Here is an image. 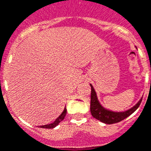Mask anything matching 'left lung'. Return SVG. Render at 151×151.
<instances>
[{
	"mask_svg": "<svg viewBox=\"0 0 151 151\" xmlns=\"http://www.w3.org/2000/svg\"><path fill=\"white\" fill-rule=\"evenodd\" d=\"M90 86H91V89H92L91 90V104H90L91 114L94 118L97 119L98 121L106 123V124L117 123L128 117L139 107L140 102L142 101V98H140V101H138L133 107L130 108L129 110L125 111H112L106 109L100 104L99 101L97 100V93L93 88V85L90 84Z\"/></svg>",
	"mask_w": 151,
	"mask_h": 151,
	"instance_id": "left-lung-1",
	"label": "left lung"
}]
</instances>
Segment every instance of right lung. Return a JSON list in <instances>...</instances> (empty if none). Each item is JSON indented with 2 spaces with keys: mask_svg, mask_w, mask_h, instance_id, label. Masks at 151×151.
I'll use <instances>...</instances> for the list:
<instances>
[{
  "mask_svg": "<svg viewBox=\"0 0 151 151\" xmlns=\"http://www.w3.org/2000/svg\"><path fill=\"white\" fill-rule=\"evenodd\" d=\"M66 114H67V110H66V108H64V110L61 113V115L54 121V122L50 123V124H47V125H45V126H40V127H41V128H47V129H53L55 127H57L58 124L62 122L63 120L64 119V117H65Z\"/></svg>",
  "mask_w": 151,
  "mask_h": 151,
  "instance_id": "add662e5",
  "label": "right lung"
}]
</instances>
